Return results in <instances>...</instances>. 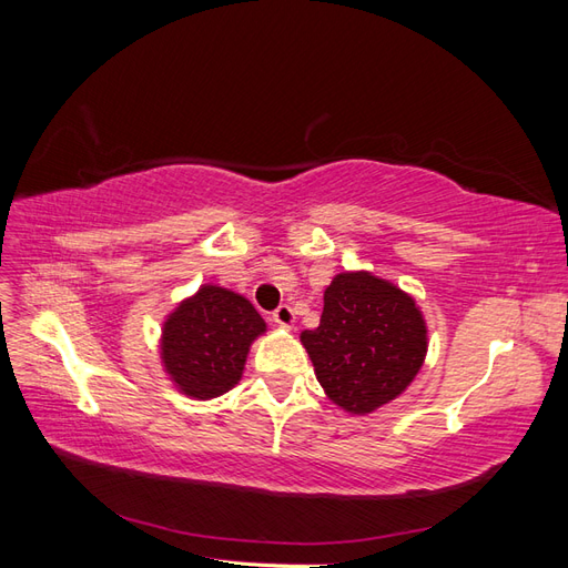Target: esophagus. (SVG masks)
Instances as JSON below:
<instances>
[{
  "mask_svg": "<svg viewBox=\"0 0 568 568\" xmlns=\"http://www.w3.org/2000/svg\"><path fill=\"white\" fill-rule=\"evenodd\" d=\"M272 320L277 322L280 326H286V329H291V326H294V322H296V313H294V307H291V305H280L277 311L272 313Z\"/></svg>",
  "mask_w": 568,
  "mask_h": 568,
  "instance_id": "1",
  "label": "esophagus"
}]
</instances>
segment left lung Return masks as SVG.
Listing matches in <instances>:
<instances>
[{
    "label": "left lung",
    "mask_w": 568,
    "mask_h": 568,
    "mask_svg": "<svg viewBox=\"0 0 568 568\" xmlns=\"http://www.w3.org/2000/svg\"><path fill=\"white\" fill-rule=\"evenodd\" d=\"M326 398L351 415H369L415 382L428 329L419 305L372 272H341L324 288L317 329L301 334Z\"/></svg>",
    "instance_id": "obj_1"
}]
</instances>
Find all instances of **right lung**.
Returning <instances> with one entry per match:
<instances>
[{
	"instance_id": "right-lung-1",
	"label": "right lung",
	"mask_w": 568,
	"mask_h": 568,
	"mask_svg": "<svg viewBox=\"0 0 568 568\" xmlns=\"http://www.w3.org/2000/svg\"><path fill=\"white\" fill-rule=\"evenodd\" d=\"M265 329L248 298L203 284L163 322V369L186 398H217L242 379L251 343Z\"/></svg>"
}]
</instances>
